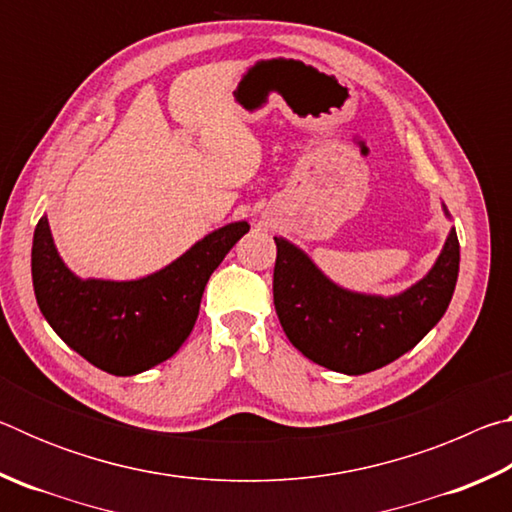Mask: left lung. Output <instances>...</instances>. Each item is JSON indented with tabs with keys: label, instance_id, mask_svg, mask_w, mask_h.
I'll return each instance as SVG.
<instances>
[{
	"label": "left lung",
	"instance_id": "obj_1",
	"mask_svg": "<svg viewBox=\"0 0 512 512\" xmlns=\"http://www.w3.org/2000/svg\"><path fill=\"white\" fill-rule=\"evenodd\" d=\"M275 246L273 302L284 334L307 359L343 375L377 370L415 348L452 302L461 262L452 228L431 271L384 298L334 284L284 237H275Z\"/></svg>",
	"mask_w": 512,
	"mask_h": 512
}]
</instances>
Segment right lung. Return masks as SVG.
Wrapping results in <instances>:
<instances>
[{"label":"right lung","instance_id":"1","mask_svg":"<svg viewBox=\"0 0 512 512\" xmlns=\"http://www.w3.org/2000/svg\"><path fill=\"white\" fill-rule=\"evenodd\" d=\"M248 230L246 221L223 225L140 280H81L60 259L42 216L31 248L38 307L60 339L92 366L117 377L140 375L185 343L207 280Z\"/></svg>","mask_w":512,"mask_h":512}]
</instances>
